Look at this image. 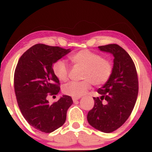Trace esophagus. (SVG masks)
Instances as JSON below:
<instances>
[{
	"instance_id": "obj_1",
	"label": "esophagus",
	"mask_w": 152,
	"mask_h": 152,
	"mask_svg": "<svg viewBox=\"0 0 152 152\" xmlns=\"http://www.w3.org/2000/svg\"><path fill=\"white\" fill-rule=\"evenodd\" d=\"M79 99H80V98H73V102H74V103H75V102H77V101L79 100Z\"/></svg>"
}]
</instances>
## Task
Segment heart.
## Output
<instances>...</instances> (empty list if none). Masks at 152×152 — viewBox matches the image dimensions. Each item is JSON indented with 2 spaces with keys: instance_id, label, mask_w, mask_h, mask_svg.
Segmentation results:
<instances>
[{
  "instance_id": "b5f03b06",
  "label": "heart",
  "mask_w": 152,
  "mask_h": 152,
  "mask_svg": "<svg viewBox=\"0 0 152 152\" xmlns=\"http://www.w3.org/2000/svg\"><path fill=\"white\" fill-rule=\"evenodd\" d=\"M72 63L83 67L80 82H70L63 86L62 91L73 98H79L90 88L91 84L100 86L104 85L113 73V65L111 61L102 55L89 50H82L69 56ZM53 72L61 82H65L69 76V68L64 61L59 60L53 65Z\"/></svg>"
}]
</instances>
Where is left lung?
Segmentation results:
<instances>
[{"label":"left lung","mask_w":152,"mask_h":152,"mask_svg":"<svg viewBox=\"0 0 152 152\" xmlns=\"http://www.w3.org/2000/svg\"><path fill=\"white\" fill-rule=\"evenodd\" d=\"M99 48L113 55V70L110 79L97 90L102 96L93 98L94 107L87 118L90 126L110 133L121 126L131 115L138 94V79L135 65L124 48L117 44Z\"/></svg>","instance_id":"obj_1"}]
</instances>
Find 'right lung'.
<instances>
[{"mask_svg":"<svg viewBox=\"0 0 152 152\" xmlns=\"http://www.w3.org/2000/svg\"><path fill=\"white\" fill-rule=\"evenodd\" d=\"M70 49L37 44L20 58L15 71L14 86L21 113L31 126L50 133L65 124L67 109L73 104L69 96H62L50 104L47 97L58 94L59 81L53 72V64Z\"/></svg>","mask_w":152,"mask_h":152,"instance_id":"1","label":"right lung"}]
</instances>
